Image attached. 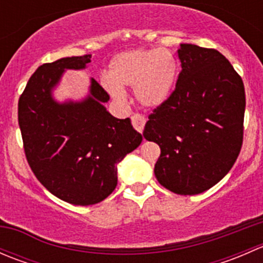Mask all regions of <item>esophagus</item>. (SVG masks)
I'll list each match as a JSON object with an SVG mask.
<instances>
[{"label":"esophagus","instance_id":"esophagus-1","mask_svg":"<svg viewBox=\"0 0 263 263\" xmlns=\"http://www.w3.org/2000/svg\"><path fill=\"white\" fill-rule=\"evenodd\" d=\"M131 121H132V126L135 127V129H136V131H139L140 134H142L145 123H146V118L141 115H134L131 117Z\"/></svg>","mask_w":263,"mask_h":263}]
</instances>
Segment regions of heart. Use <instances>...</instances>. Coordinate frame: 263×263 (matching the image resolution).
<instances>
[{"instance_id":"heart-1","label":"heart","mask_w":263,"mask_h":263,"mask_svg":"<svg viewBox=\"0 0 263 263\" xmlns=\"http://www.w3.org/2000/svg\"><path fill=\"white\" fill-rule=\"evenodd\" d=\"M178 72V61L171 50L131 49L113 57L102 85L118 102L124 99L123 87H134L140 104L158 108L171 98Z\"/></svg>"}]
</instances>
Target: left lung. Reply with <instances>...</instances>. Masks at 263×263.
<instances>
[{"instance_id":"left-lung-1","label":"left lung","mask_w":263,"mask_h":263,"mask_svg":"<svg viewBox=\"0 0 263 263\" xmlns=\"http://www.w3.org/2000/svg\"><path fill=\"white\" fill-rule=\"evenodd\" d=\"M178 57L176 90L148 116L144 137L161 150L158 182L177 195H198L221 181L239 155L245 85L216 49L185 43Z\"/></svg>"}]
</instances>
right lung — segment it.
Listing matches in <instances>:
<instances>
[{
  "mask_svg": "<svg viewBox=\"0 0 263 263\" xmlns=\"http://www.w3.org/2000/svg\"><path fill=\"white\" fill-rule=\"evenodd\" d=\"M91 54L44 63L18 99V126L26 160L52 195L79 206L107 198L117 185V164L139 147L141 134L131 119H118L104 107L109 95L90 79L89 95L60 103L53 89L66 70H84Z\"/></svg>",
  "mask_w": 263,
  "mask_h": 263,
  "instance_id": "obj_1",
  "label": "right lung"
}]
</instances>
